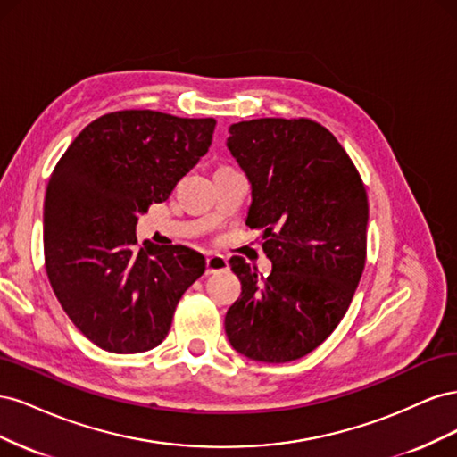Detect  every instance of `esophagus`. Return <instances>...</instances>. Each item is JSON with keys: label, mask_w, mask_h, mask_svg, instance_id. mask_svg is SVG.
Wrapping results in <instances>:
<instances>
[{"label": "esophagus", "mask_w": 457, "mask_h": 457, "mask_svg": "<svg viewBox=\"0 0 457 457\" xmlns=\"http://www.w3.org/2000/svg\"><path fill=\"white\" fill-rule=\"evenodd\" d=\"M227 269H228V261L223 255H210L205 259V272L207 274L223 272Z\"/></svg>", "instance_id": "esophagus-1"}]
</instances>
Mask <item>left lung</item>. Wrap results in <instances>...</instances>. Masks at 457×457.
Listing matches in <instances>:
<instances>
[{
    "mask_svg": "<svg viewBox=\"0 0 457 457\" xmlns=\"http://www.w3.org/2000/svg\"><path fill=\"white\" fill-rule=\"evenodd\" d=\"M227 146L252 183L245 225L262 232L272 272L230 259L242 294L225 331L240 354L292 362L324 343L347 312L366 265L368 195L353 160L320 123H232Z\"/></svg>",
    "mask_w": 457,
    "mask_h": 457,
    "instance_id": "left-lung-1",
    "label": "left lung"
}]
</instances>
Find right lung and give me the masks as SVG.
<instances>
[{
  "label": "right lung",
  "instance_id": "add662e5",
  "mask_svg": "<svg viewBox=\"0 0 457 457\" xmlns=\"http://www.w3.org/2000/svg\"><path fill=\"white\" fill-rule=\"evenodd\" d=\"M215 123L120 110L91 121L54 165L44 204L47 278L96 347L154 349L179 299L204 274L205 259L190 247H137L135 227L205 154Z\"/></svg>",
  "mask_w": 457,
  "mask_h": 457
}]
</instances>
